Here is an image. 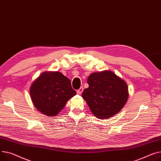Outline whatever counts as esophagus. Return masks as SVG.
Here are the masks:
<instances>
[{"label": "esophagus", "instance_id": "1", "mask_svg": "<svg viewBox=\"0 0 161 161\" xmlns=\"http://www.w3.org/2000/svg\"><path fill=\"white\" fill-rule=\"evenodd\" d=\"M83 91V87H81L79 89L77 90V93H78V94H81Z\"/></svg>", "mask_w": 161, "mask_h": 161}]
</instances>
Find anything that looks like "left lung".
<instances>
[{
    "mask_svg": "<svg viewBox=\"0 0 161 161\" xmlns=\"http://www.w3.org/2000/svg\"><path fill=\"white\" fill-rule=\"evenodd\" d=\"M89 87L82 93L93 114L106 119L119 113L128 98L126 83L111 71L94 72L87 79Z\"/></svg>",
    "mask_w": 161,
    "mask_h": 161,
    "instance_id": "left-lung-1",
    "label": "left lung"
}]
</instances>
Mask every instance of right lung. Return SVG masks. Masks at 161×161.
Returning <instances> with one entry per match:
<instances>
[{
  "label": "right lung",
  "mask_w": 161,
  "mask_h": 161,
  "mask_svg": "<svg viewBox=\"0 0 161 161\" xmlns=\"http://www.w3.org/2000/svg\"><path fill=\"white\" fill-rule=\"evenodd\" d=\"M30 94L34 106L47 116H56L76 94L70 80L59 72H44L34 81Z\"/></svg>",
  "instance_id": "obj_1"
}]
</instances>
